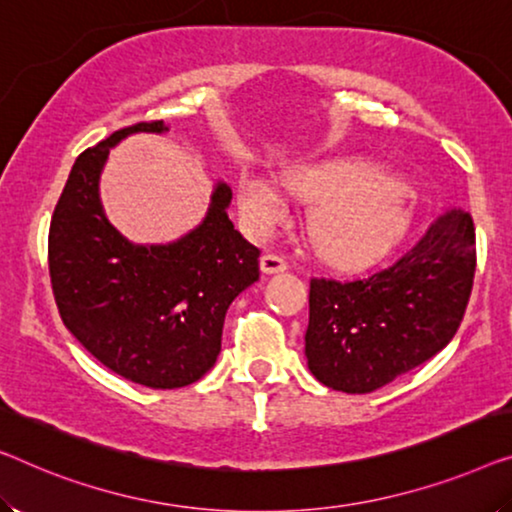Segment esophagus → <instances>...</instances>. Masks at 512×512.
<instances>
[{"instance_id": "34e87169", "label": "esophagus", "mask_w": 512, "mask_h": 512, "mask_svg": "<svg viewBox=\"0 0 512 512\" xmlns=\"http://www.w3.org/2000/svg\"><path fill=\"white\" fill-rule=\"evenodd\" d=\"M259 269H262L264 273H282V271H287V262L280 255L266 253V255H262V259H259Z\"/></svg>"}]
</instances>
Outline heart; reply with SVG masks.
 I'll return each instance as SVG.
<instances>
[{
	"mask_svg": "<svg viewBox=\"0 0 512 512\" xmlns=\"http://www.w3.org/2000/svg\"><path fill=\"white\" fill-rule=\"evenodd\" d=\"M285 186L303 202L319 204L310 232L329 262L358 269L384 257L409 225V207L398 183L375 179L363 163H324L289 174ZM243 218L253 230L276 225L285 197L264 179L243 174L236 186Z\"/></svg>",
	"mask_w": 512,
	"mask_h": 512,
	"instance_id": "1",
	"label": "heart"
}]
</instances>
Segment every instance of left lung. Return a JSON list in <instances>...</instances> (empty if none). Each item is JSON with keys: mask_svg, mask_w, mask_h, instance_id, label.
I'll list each match as a JSON object with an SVG mask.
<instances>
[{"mask_svg": "<svg viewBox=\"0 0 512 512\" xmlns=\"http://www.w3.org/2000/svg\"><path fill=\"white\" fill-rule=\"evenodd\" d=\"M476 271V230L448 209L421 241L361 280H310L308 368L324 386L372 393L439 354L460 329Z\"/></svg>", "mask_w": 512, "mask_h": 512, "instance_id": "left-lung-1", "label": "left lung"}]
</instances>
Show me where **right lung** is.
Instances as JSON below:
<instances>
[{"label":"right lung","mask_w":512,"mask_h":512,"mask_svg":"<svg viewBox=\"0 0 512 512\" xmlns=\"http://www.w3.org/2000/svg\"><path fill=\"white\" fill-rule=\"evenodd\" d=\"M163 121L114 131L82 151L52 213L48 264L61 322L105 368L149 388H181L213 368L225 312L259 280V250L234 230L227 183L207 218L165 246H137L105 216L98 179L114 144L165 133Z\"/></svg>","instance_id":"obj_1"}]
</instances>
